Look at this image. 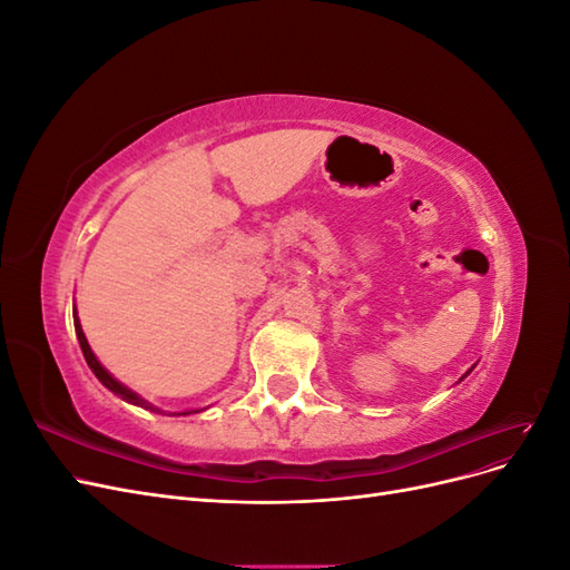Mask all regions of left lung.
Here are the masks:
<instances>
[{"instance_id": "left-lung-1", "label": "left lung", "mask_w": 570, "mask_h": 570, "mask_svg": "<svg viewBox=\"0 0 570 570\" xmlns=\"http://www.w3.org/2000/svg\"><path fill=\"white\" fill-rule=\"evenodd\" d=\"M473 368H475V364H473V366H471V368H469V371H465V373H463V375H461V381H463V377H465V375H469V373H471V371H473Z\"/></svg>"}]
</instances>
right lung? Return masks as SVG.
Instances as JSON below:
<instances>
[{
  "instance_id": "1",
  "label": "right lung",
  "mask_w": 570,
  "mask_h": 570,
  "mask_svg": "<svg viewBox=\"0 0 570 570\" xmlns=\"http://www.w3.org/2000/svg\"><path fill=\"white\" fill-rule=\"evenodd\" d=\"M73 325H76V335H78V342H80V350H82V356H85V361H88V366H90V371L97 375V381L105 385L107 390H111L116 396H120V400L124 402H128V404H135V406H142V409H149V411H157V413H161V409H157L154 404H149L147 400H142L140 394L137 392H132L130 387H126L124 383H118L116 377L99 364V358L95 356V352H92V347L88 344V337H85V333H82V325H80V318H78V312L73 308ZM197 411H202V409H189V411H180V413H174V416H189V413H197Z\"/></svg>"
}]
</instances>
